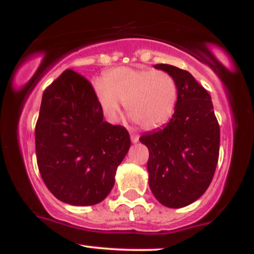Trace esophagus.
Returning a JSON list of instances; mask_svg holds the SVG:
<instances>
[{
	"mask_svg": "<svg viewBox=\"0 0 254 254\" xmlns=\"http://www.w3.org/2000/svg\"><path fill=\"white\" fill-rule=\"evenodd\" d=\"M130 137L132 143H137V142H138V135H136V133H131Z\"/></svg>",
	"mask_w": 254,
	"mask_h": 254,
	"instance_id": "obj_1",
	"label": "esophagus"
}]
</instances>
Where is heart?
Here are the masks:
<instances>
[{
    "label": "heart",
    "instance_id": "1",
    "mask_svg": "<svg viewBox=\"0 0 254 254\" xmlns=\"http://www.w3.org/2000/svg\"><path fill=\"white\" fill-rule=\"evenodd\" d=\"M97 98L105 115L115 121L124 104L127 113L143 129L167 123L176 111L178 86L168 72L153 69L117 68L104 81L94 82Z\"/></svg>",
    "mask_w": 254,
    "mask_h": 254
}]
</instances>
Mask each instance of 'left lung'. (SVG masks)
Masks as SVG:
<instances>
[{
  "instance_id": "1",
  "label": "left lung",
  "mask_w": 254,
  "mask_h": 254,
  "mask_svg": "<svg viewBox=\"0 0 254 254\" xmlns=\"http://www.w3.org/2000/svg\"><path fill=\"white\" fill-rule=\"evenodd\" d=\"M176 80L178 101L162 129L143 133L149 150L148 173L153 194L162 205L183 208L197 200L210 185L220 153V125L209 93L189 71L156 64Z\"/></svg>"
}]
</instances>
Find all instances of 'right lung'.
<instances>
[{
	"mask_svg": "<svg viewBox=\"0 0 254 254\" xmlns=\"http://www.w3.org/2000/svg\"><path fill=\"white\" fill-rule=\"evenodd\" d=\"M131 144L127 130L104 122L92 83L66 69L44 90L36 124L40 176L57 199L94 205L115 185V174Z\"/></svg>",
	"mask_w": 254,
	"mask_h": 254,
	"instance_id": "right-lung-1",
	"label": "right lung"
}]
</instances>
